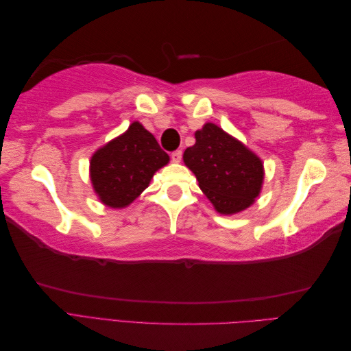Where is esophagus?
Returning <instances> with one entry per match:
<instances>
[{
  "label": "esophagus",
  "instance_id": "esophagus-1",
  "mask_svg": "<svg viewBox=\"0 0 351 351\" xmlns=\"http://www.w3.org/2000/svg\"><path fill=\"white\" fill-rule=\"evenodd\" d=\"M182 156H183V152L182 151H174L173 154H171V159L174 162H180L182 161Z\"/></svg>",
  "mask_w": 351,
  "mask_h": 351
}]
</instances>
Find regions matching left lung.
I'll return each mask as SVG.
<instances>
[{
	"mask_svg": "<svg viewBox=\"0 0 351 351\" xmlns=\"http://www.w3.org/2000/svg\"><path fill=\"white\" fill-rule=\"evenodd\" d=\"M195 137L196 143L187 147L183 159L212 205L221 214H236L250 206L263 182L261 159L212 123Z\"/></svg>",
	"mask_w": 351,
	"mask_h": 351,
	"instance_id": "left-lung-1",
	"label": "left lung"
}]
</instances>
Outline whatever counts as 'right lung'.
<instances>
[{
	"label": "right lung",
	"mask_w": 351,
	"mask_h": 351,
	"mask_svg": "<svg viewBox=\"0 0 351 351\" xmlns=\"http://www.w3.org/2000/svg\"><path fill=\"white\" fill-rule=\"evenodd\" d=\"M168 161V154L155 137L134 121L124 134L92 156L93 189L105 205L124 208L149 186L155 171Z\"/></svg>",
	"instance_id": "1"
}]
</instances>
